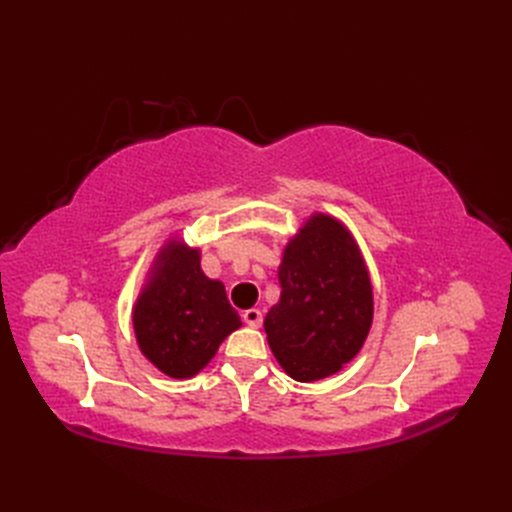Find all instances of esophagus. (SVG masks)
Instances as JSON below:
<instances>
[{
	"label": "esophagus",
	"instance_id": "esophagus-1",
	"mask_svg": "<svg viewBox=\"0 0 512 512\" xmlns=\"http://www.w3.org/2000/svg\"><path fill=\"white\" fill-rule=\"evenodd\" d=\"M241 319H243V323H246L248 327L258 329L262 325V312L258 308H248V310H243Z\"/></svg>",
	"mask_w": 512,
	"mask_h": 512
}]
</instances>
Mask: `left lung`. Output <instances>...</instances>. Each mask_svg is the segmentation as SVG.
<instances>
[{"label":"left lung","mask_w":512,"mask_h":512,"mask_svg":"<svg viewBox=\"0 0 512 512\" xmlns=\"http://www.w3.org/2000/svg\"><path fill=\"white\" fill-rule=\"evenodd\" d=\"M281 296L264 331L277 362L310 383L344 369L373 325V283L350 229L314 212L287 241L279 264Z\"/></svg>","instance_id":"1"}]
</instances>
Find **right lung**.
Returning a JSON list of instances; mask_svg holds the SVG:
<instances>
[{
	"label": "right lung",
	"instance_id": "add662e5",
	"mask_svg": "<svg viewBox=\"0 0 512 512\" xmlns=\"http://www.w3.org/2000/svg\"><path fill=\"white\" fill-rule=\"evenodd\" d=\"M200 258V248L181 237L166 239L133 306L141 354L173 379L196 377L241 327L223 281L206 277Z\"/></svg>",
	"mask_w": 512,
	"mask_h": 512
}]
</instances>
